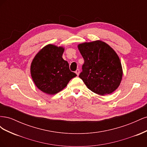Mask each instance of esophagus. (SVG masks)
I'll return each instance as SVG.
<instances>
[{
  "label": "esophagus",
  "mask_w": 147,
  "mask_h": 147,
  "mask_svg": "<svg viewBox=\"0 0 147 147\" xmlns=\"http://www.w3.org/2000/svg\"><path fill=\"white\" fill-rule=\"evenodd\" d=\"M75 73H76V74L77 75V76L79 75L80 74V70L79 69H77L76 71H75Z\"/></svg>",
  "instance_id": "obj_1"
}]
</instances>
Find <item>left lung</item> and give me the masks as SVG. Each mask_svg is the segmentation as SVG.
I'll return each instance as SVG.
<instances>
[{
    "instance_id": "1",
    "label": "left lung",
    "mask_w": 147,
    "mask_h": 147,
    "mask_svg": "<svg viewBox=\"0 0 147 147\" xmlns=\"http://www.w3.org/2000/svg\"><path fill=\"white\" fill-rule=\"evenodd\" d=\"M84 63L80 78L88 89L104 96L118 88L123 76L121 62L113 49L100 40L78 45Z\"/></svg>"
}]
</instances>
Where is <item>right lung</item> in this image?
Here are the masks:
<instances>
[{
	"label": "right lung",
	"instance_id": "right-lung-1",
	"mask_svg": "<svg viewBox=\"0 0 147 147\" xmlns=\"http://www.w3.org/2000/svg\"><path fill=\"white\" fill-rule=\"evenodd\" d=\"M64 48L54 45L43 47L35 56L30 66V74L36 86L48 94H55L77 76L63 59Z\"/></svg>",
	"mask_w": 147,
	"mask_h": 147
}]
</instances>
